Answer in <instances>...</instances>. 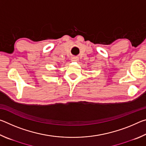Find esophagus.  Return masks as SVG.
<instances>
[{
  "label": "esophagus",
  "instance_id": "obj_1",
  "mask_svg": "<svg viewBox=\"0 0 146 146\" xmlns=\"http://www.w3.org/2000/svg\"><path fill=\"white\" fill-rule=\"evenodd\" d=\"M78 60V58L77 57H73L71 58V61L72 62H77Z\"/></svg>",
  "mask_w": 146,
  "mask_h": 146
}]
</instances>
